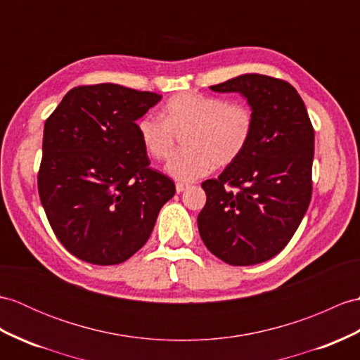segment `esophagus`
Here are the masks:
<instances>
[{"instance_id": "34e87169", "label": "esophagus", "mask_w": 360, "mask_h": 360, "mask_svg": "<svg viewBox=\"0 0 360 360\" xmlns=\"http://www.w3.org/2000/svg\"><path fill=\"white\" fill-rule=\"evenodd\" d=\"M188 187V184H184V182H178L176 184V191H178V193H182V191L184 190H186Z\"/></svg>"}]
</instances>
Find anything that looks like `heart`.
<instances>
[{
  "label": "heart",
  "mask_w": 360,
  "mask_h": 360,
  "mask_svg": "<svg viewBox=\"0 0 360 360\" xmlns=\"http://www.w3.org/2000/svg\"><path fill=\"white\" fill-rule=\"evenodd\" d=\"M252 107L221 96L187 91L170 98L160 118L146 116L138 124L142 146L158 161H167L176 150V136H184L186 152L174 156L165 170L181 182H191L225 167L244 153L252 138Z\"/></svg>",
  "instance_id": "b5f03b06"
}]
</instances>
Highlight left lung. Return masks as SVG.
<instances>
[{
    "instance_id": "1",
    "label": "left lung",
    "mask_w": 360,
    "mask_h": 360,
    "mask_svg": "<svg viewBox=\"0 0 360 360\" xmlns=\"http://www.w3.org/2000/svg\"><path fill=\"white\" fill-rule=\"evenodd\" d=\"M238 91L255 115L252 138L218 179L202 182L198 216L205 247L230 265H255L281 253L311 200L314 130L297 90L259 73L210 87Z\"/></svg>"
}]
</instances>
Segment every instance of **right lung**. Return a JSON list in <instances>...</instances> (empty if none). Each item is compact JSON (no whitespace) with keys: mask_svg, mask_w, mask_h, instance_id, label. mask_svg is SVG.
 Here are the masks:
<instances>
[{"mask_svg":"<svg viewBox=\"0 0 360 360\" xmlns=\"http://www.w3.org/2000/svg\"><path fill=\"white\" fill-rule=\"evenodd\" d=\"M161 101L120 84L72 89L44 124L38 191L67 252L95 265L146 244L174 182L150 167L136 121Z\"/></svg>","mask_w":360,"mask_h":360,"instance_id":"1","label":"right lung"}]
</instances>
